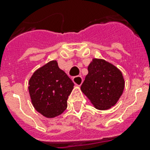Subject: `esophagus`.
Segmentation results:
<instances>
[{"instance_id": "esophagus-1", "label": "esophagus", "mask_w": 150, "mask_h": 150, "mask_svg": "<svg viewBox=\"0 0 150 150\" xmlns=\"http://www.w3.org/2000/svg\"><path fill=\"white\" fill-rule=\"evenodd\" d=\"M73 82L75 83L76 86H81L83 82V79H82V76H80V75H78V76H75V77L72 79Z\"/></svg>"}]
</instances>
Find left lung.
Segmentation results:
<instances>
[{"instance_id": "left-lung-1", "label": "left lung", "mask_w": 150, "mask_h": 150, "mask_svg": "<svg viewBox=\"0 0 150 150\" xmlns=\"http://www.w3.org/2000/svg\"><path fill=\"white\" fill-rule=\"evenodd\" d=\"M81 89L99 110L115 105L125 87L122 74L115 66L100 59H93L88 67Z\"/></svg>"}]
</instances>
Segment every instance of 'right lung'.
I'll list each match as a JSON object with an SVG mask.
<instances>
[{
  "label": "right lung",
  "mask_w": 150,
  "mask_h": 150,
  "mask_svg": "<svg viewBox=\"0 0 150 150\" xmlns=\"http://www.w3.org/2000/svg\"><path fill=\"white\" fill-rule=\"evenodd\" d=\"M29 92L35 109L47 117L62 114L68 104L67 100L74 83L60 69L56 61L39 68L29 82Z\"/></svg>",
  "instance_id": "right-lung-1"
}]
</instances>
